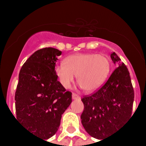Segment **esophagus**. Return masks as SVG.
I'll list each match as a JSON object with an SVG mask.
<instances>
[{
  "instance_id": "1",
  "label": "esophagus",
  "mask_w": 146,
  "mask_h": 146,
  "mask_svg": "<svg viewBox=\"0 0 146 146\" xmlns=\"http://www.w3.org/2000/svg\"><path fill=\"white\" fill-rule=\"evenodd\" d=\"M72 98H73V99H80V97L79 95H77L76 94H75V93H73V94H72Z\"/></svg>"
}]
</instances>
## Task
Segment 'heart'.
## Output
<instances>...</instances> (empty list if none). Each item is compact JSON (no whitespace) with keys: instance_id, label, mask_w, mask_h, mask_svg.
<instances>
[{"instance_id":"obj_1","label":"heart","mask_w":146,"mask_h":146,"mask_svg":"<svg viewBox=\"0 0 146 146\" xmlns=\"http://www.w3.org/2000/svg\"><path fill=\"white\" fill-rule=\"evenodd\" d=\"M110 68V59L105 54L79 53L67 57L65 63L58 64L54 71L64 88H70L76 76L78 84L90 92L102 84Z\"/></svg>"}]
</instances>
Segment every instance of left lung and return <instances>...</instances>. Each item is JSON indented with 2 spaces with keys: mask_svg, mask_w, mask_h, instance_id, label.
I'll use <instances>...</instances> for the list:
<instances>
[{
  "mask_svg": "<svg viewBox=\"0 0 146 146\" xmlns=\"http://www.w3.org/2000/svg\"><path fill=\"white\" fill-rule=\"evenodd\" d=\"M110 57L118 66L101 88L81 98L84 106L80 116L83 127L92 137L101 141L131 116L135 98L127 66L115 52Z\"/></svg>",
  "mask_w": 146,
  "mask_h": 146,
  "instance_id": "left-lung-1",
  "label": "left lung"
}]
</instances>
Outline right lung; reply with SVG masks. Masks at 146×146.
<instances>
[{
  "label": "right lung",
  "instance_id": "add662e5",
  "mask_svg": "<svg viewBox=\"0 0 146 146\" xmlns=\"http://www.w3.org/2000/svg\"><path fill=\"white\" fill-rule=\"evenodd\" d=\"M61 54L53 48L35 51L21 68L15 95L18 119L45 139L56 133L62 113L72 102V93L58 81L54 71Z\"/></svg>",
  "mask_w": 146,
  "mask_h": 146
}]
</instances>
